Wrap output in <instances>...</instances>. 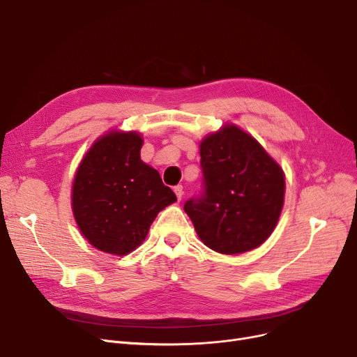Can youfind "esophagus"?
Here are the masks:
<instances>
[{
  "instance_id": "1",
  "label": "esophagus",
  "mask_w": 357,
  "mask_h": 357,
  "mask_svg": "<svg viewBox=\"0 0 357 357\" xmlns=\"http://www.w3.org/2000/svg\"><path fill=\"white\" fill-rule=\"evenodd\" d=\"M174 191H175V194H176V198H178V201H181V199H182V197H183V188H182V185H178V186H175Z\"/></svg>"
}]
</instances>
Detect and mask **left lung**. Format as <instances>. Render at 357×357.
I'll use <instances>...</instances> for the list:
<instances>
[{
  "instance_id": "8db88e82",
  "label": "left lung",
  "mask_w": 357,
  "mask_h": 357,
  "mask_svg": "<svg viewBox=\"0 0 357 357\" xmlns=\"http://www.w3.org/2000/svg\"><path fill=\"white\" fill-rule=\"evenodd\" d=\"M202 188L183 205L205 246L237 255L259 248L284 205L282 169L252 136L230 124L199 147Z\"/></svg>"
}]
</instances>
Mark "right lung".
<instances>
[{
  "label": "right lung",
  "mask_w": 357,
  "mask_h": 357,
  "mask_svg": "<svg viewBox=\"0 0 357 357\" xmlns=\"http://www.w3.org/2000/svg\"><path fill=\"white\" fill-rule=\"evenodd\" d=\"M137 133L98 139L82 159L72 188V210L93 248L111 255L133 252L158 213L176 201L156 169L143 163Z\"/></svg>",
  "instance_id": "right-lung-1"
}]
</instances>
